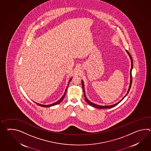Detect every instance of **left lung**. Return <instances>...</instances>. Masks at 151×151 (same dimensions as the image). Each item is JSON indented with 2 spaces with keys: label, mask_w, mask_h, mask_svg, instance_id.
I'll return each instance as SVG.
<instances>
[{
  "label": "left lung",
  "mask_w": 151,
  "mask_h": 151,
  "mask_svg": "<svg viewBox=\"0 0 151 151\" xmlns=\"http://www.w3.org/2000/svg\"><path fill=\"white\" fill-rule=\"evenodd\" d=\"M126 52H127V53L128 55H129V56L130 57V59H131V70H130V76H131V80H130V83H129V88H128V90L127 91V94L126 95L124 96V97H123L121 100L119 102H118L116 104H113V105H110V106H100V105H99V104H94V103H93V102H91L90 101H89V100L88 99L87 97H86V94H85V91H84V83H83V80L81 81H82V89H83V91L84 93V99H85V100L86 101V102H87L88 104H89V105H91V106H93V107H94L95 108H99V109H104V108H111L114 107H115V106H116L117 104H119L120 102L122 100L124 99V97H126V96H127V95L128 94V93H129V90H130V89H131V86H132V69H133V60H132V56H131V55L129 54V52L128 51L126 50Z\"/></svg>",
  "instance_id": "left-lung-1"
}]
</instances>
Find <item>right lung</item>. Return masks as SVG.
<instances>
[{
	"instance_id": "obj_1",
	"label": "right lung",
	"mask_w": 151,
	"mask_h": 151,
	"mask_svg": "<svg viewBox=\"0 0 151 151\" xmlns=\"http://www.w3.org/2000/svg\"><path fill=\"white\" fill-rule=\"evenodd\" d=\"M72 78H73V77L71 78L69 80V82H68V84L67 87V88H66V89H65V92H64V93L63 95L62 96V97L60 98V99L59 100L57 101V102H55V103H53V104H47V105H45V104H38V103H36V102H35L36 104H38V105H40V106H42V107H51V106H55V105H56V104H60V103L62 100H63L64 97L65 96V93H66V91H67L68 87V86H69V84L70 83V81L72 80Z\"/></svg>"
}]
</instances>
